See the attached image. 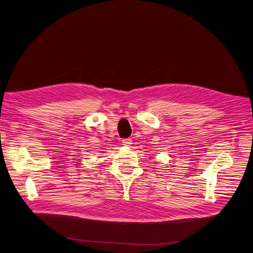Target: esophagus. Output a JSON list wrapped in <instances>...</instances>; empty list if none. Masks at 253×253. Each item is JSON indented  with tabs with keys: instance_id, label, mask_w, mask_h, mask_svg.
Instances as JSON below:
<instances>
[{
	"instance_id": "1",
	"label": "esophagus",
	"mask_w": 253,
	"mask_h": 253,
	"mask_svg": "<svg viewBox=\"0 0 253 253\" xmlns=\"http://www.w3.org/2000/svg\"><path fill=\"white\" fill-rule=\"evenodd\" d=\"M131 141H132V140H131V138H126V139H123V140H122L123 144H124V145H126V146H129V145L131 144Z\"/></svg>"
}]
</instances>
